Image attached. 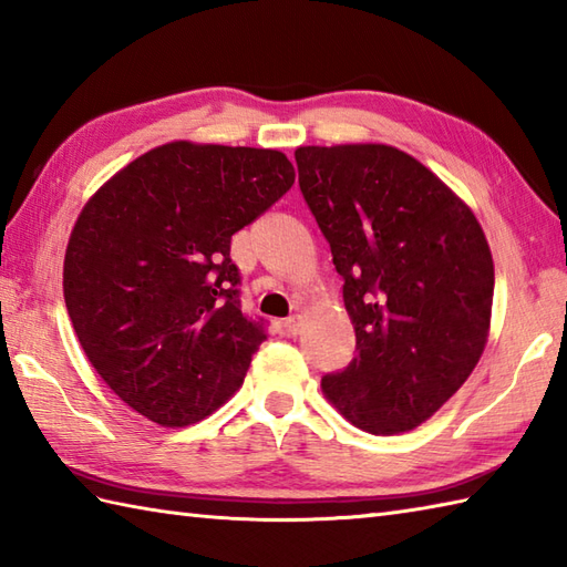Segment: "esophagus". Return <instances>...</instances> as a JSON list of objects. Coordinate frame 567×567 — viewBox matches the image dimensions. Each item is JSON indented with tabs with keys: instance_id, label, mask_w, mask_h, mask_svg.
I'll list each match as a JSON object with an SVG mask.
<instances>
[{
	"instance_id": "34e87169",
	"label": "esophagus",
	"mask_w": 567,
	"mask_h": 567,
	"mask_svg": "<svg viewBox=\"0 0 567 567\" xmlns=\"http://www.w3.org/2000/svg\"><path fill=\"white\" fill-rule=\"evenodd\" d=\"M282 327L287 331V336H297L299 331H302V317H290L282 323Z\"/></svg>"
}]
</instances>
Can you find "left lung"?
<instances>
[{
    "mask_svg": "<svg viewBox=\"0 0 567 567\" xmlns=\"http://www.w3.org/2000/svg\"><path fill=\"white\" fill-rule=\"evenodd\" d=\"M295 161L355 329V358L323 375L321 390L358 429L412 431L463 388L485 351L495 265L483 226L394 146H302Z\"/></svg>",
    "mask_w": 567,
    "mask_h": 567,
    "instance_id": "8db88e82",
    "label": "left lung"
}]
</instances>
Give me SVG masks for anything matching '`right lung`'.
Instances as JSON below:
<instances>
[{
  "label": "right lung",
  "mask_w": 567,
  "mask_h": 567,
  "mask_svg": "<svg viewBox=\"0 0 567 567\" xmlns=\"http://www.w3.org/2000/svg\"><path fill=\"white\" fill-rule=\"evenodd\" d=\"M292 183L280 151L173 141L82 207L65 307L92 368L141 416L197 424L244 384L268 336L240 311L231 236Z\"/></svg>",
  "instance_id": "add662e5"
}]
</instances>
